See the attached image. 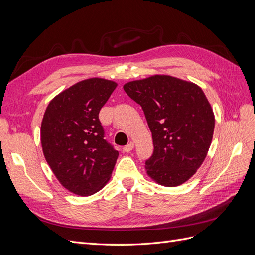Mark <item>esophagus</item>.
I'll return each mask as SVG.
<instances>
[{
	"mask_svg": "<svg viewBox=\"0 0 255 255\" xmlns=\"http://www.w3.org/2000/svg\"><path fill=\"white\" fill-rule=\"evenodd\" d=\"M134 146H135L134 142H129V143H128L127 145L123 146V151L128 153V152H130V151H132V150L134 149Z\"/></svg>",
	"mask_w": 255,
	"mask_h": 255,
	"instance_id": "obj_1",
	"label": "esophagus"
}]
</instances>
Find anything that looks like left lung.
<instances>
[{
	"label": "left lung",
	"instance_id": "8db88e82",
	"mask_svg": "<svg viewBox=\"0 0 255 255\" xmlns=\"http://www.w3.org/2000/svg\"><path fill=\"white\" fill-rule=\"evenodd\" d=\"M127 95L141 106L154 151L146 173L163 186H179L202 165L212 143L215 117L198 85L170 75L127 83Z\"/></svg>",
	"mask_w": 255,
	"mask_h": 255
}]
</instances>
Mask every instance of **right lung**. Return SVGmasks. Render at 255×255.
I'll return each instance as SVG.
<instances>
[{
    "label": "right lung",
    "instance_id": "right-lung-1",
    "mask_svg": "<svg viewBox=\"0 0 255 255\" xmlns=\"http://www.w3.org/2000/svg\"><path fill=\"white\" fill-rule=\"evenodd\" d=\"M117 83L92 78L74 84L49 103L41 144L53 173L79 196L99 191L110 180L119 152L104 139L99 113Z\"/></svg>",
    "mask_w": 255,
    "mask_h": 255
}]
</instances>
